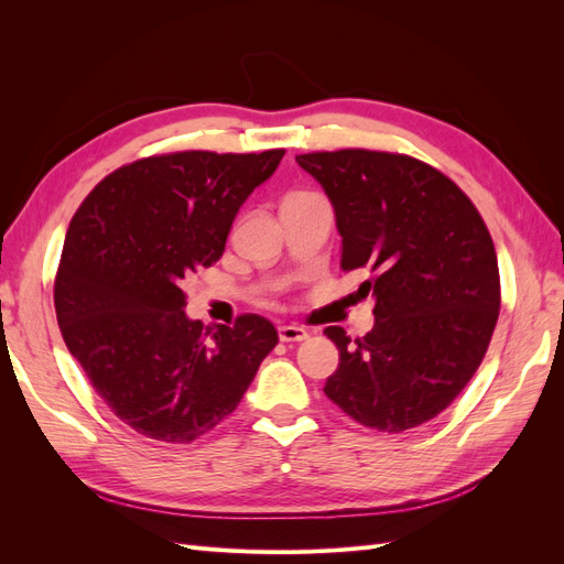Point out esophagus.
Instances as JSON below:
<instances>
[{
  "instance_id": "esophagus-1",
  "label": "esophagus",
  "mask_w": 564,
  "mask_h": 564,
  "mask_svg": "<svg viewBox=\"0 0 564 564\" xmlns=\"http://www.w3.org/2000/svg\"><path fill=\"white\" fill-rule=\"evenodd\" d=\"M278 332L280 340H284V344H299V340L308 338V329H303L301 324H282Z\"/></svg>"
}]
</instances>
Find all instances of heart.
<instances>
[{"label":"heart","instance_id":"obj_1","mask_svg":"<svg viewBox=\"0 0 564 564\" xmlns=\"http://www.w3.org/2000/svg\"><path fill=\"white\" fill-rule=\"evenodd\" d=\"M308 195H315V193H305V191H296V193H289L284 197V202H292V199H301V197H308Z\"/></svg>","mask_w":564,"mask_h":564}]
</instances>
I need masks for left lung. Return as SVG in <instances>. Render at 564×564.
Masks as SVG:
<instances>
[{"label":"left lung","instance_id":"left-lung-1","mask_svg":"<svg viewBox=\"0 0 564 564\" xmlns=\"http://www.w3.org/2000/svg\"><path fill=\"white\" fill-rule=\"evenodd\" d=\"M327 193L344 237L340 268L367 280L373 329L327 327L338 369L324 395L367 429L402 433L435 419L473 379L501 308L499 263L480 212L435 166L348 148L296 155Z\"/></svg>","mask_w":564,"mask_h":564}]
</instances>
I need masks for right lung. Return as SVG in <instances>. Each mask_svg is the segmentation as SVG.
Masks as SVG:
<instances>
[{"mask_svg": "<svg viewBox=\"0 0 564 564\" xmlns=\"http://www.w3.org/2000/svg\"><path fill=\"white\" fill-rule=\"evenodd\" d=\"M284 150H183L119 166L70 220L54 284L67 350L131 431L187 445L228 419L278 329L261 315L202 332L183 282L224 256L232 220Z\"/></svg>", "mask_w": 564, "mask_h": 564, "instance_id": "1", "label": "right lung"}]
</instances>
